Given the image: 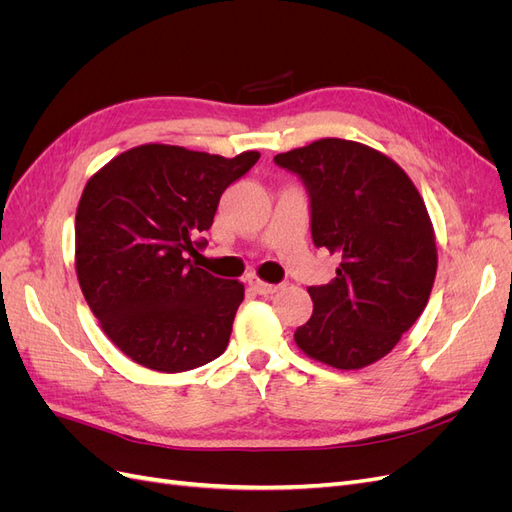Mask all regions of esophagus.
Masks as SVG:
<instances>
[{"label":"esophagus","instance_id":"esophagus-1","mask_svg":"<svg viewBox=\"0 0 512 512\" xmlns=\"http://www.w3.org/2000/svg\"><path fill=\"white\" fill-rule=\"evenodd\" d=\"M247 284H250L258 294H273V292H277V284H267V282H262L258 275H247Z\"/></svg>","mask_w":512,"mask_h":512}]
</instances>
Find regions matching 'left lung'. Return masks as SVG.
<instances>
[{"instance_id": "8db88e82", "label": "left lung", "mask_w": 512, "mask_h": 512, "mask_svg": "<svg viewBox=\"0 0 512 512\" xmlns=\"http://www.w3.org/2000/svg\"><path fill=\"white\" fill-rule=\"evenodd\" d=\"M275 162L307 185L314 243L342 258L329 284L307 288L314 312L294 342L335 369L380 361L423 314L436 280L423 196L397 162L346 138H320Z\"/></svg>"}]
</instances>
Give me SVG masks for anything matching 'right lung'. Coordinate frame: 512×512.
<instances>
[{"instance_id": "obj_1", "label": "right lung", "mask_w": 512, "mask_h": 512, "mask_svg": "<svg viewBox=\"0 0 512 512\" xmlns=\"http://www.w3.org/2000/svg\"><path fill=\"white\" fill-rule=\"evenodd\" d=\"M260 158L147 143L91 175L76 207L74 267L111 342L153 371L177 374L226 350L245 288L196 267L200 232L222 192Z\"/></svg>"}]
</instances>
